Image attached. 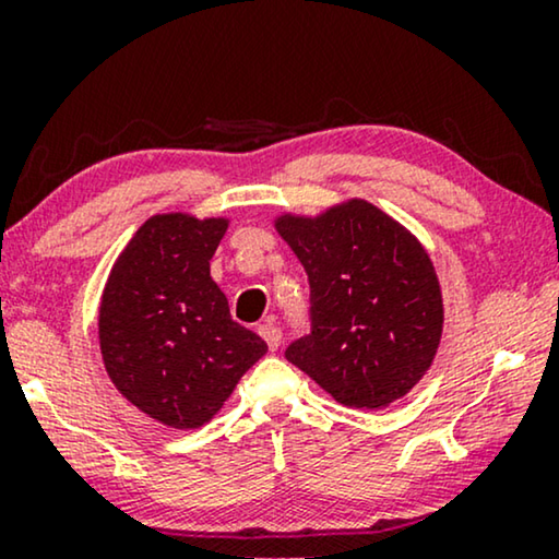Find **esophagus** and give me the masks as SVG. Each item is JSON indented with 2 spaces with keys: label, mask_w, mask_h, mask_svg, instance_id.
<instances>
[{
  "label": "esophagus",
  "mask_w": 559,
  "mask_h": 559,
  "mask_svg": "<svg viewBox=\"0 0 559 559\" xmlns=\"http://www.w3.org/2000/svg\"><path fill=\"white\" fill-rule=\"evenodd\" d=\"M259 335L266 341V346H270V350H277L280 343H282V331L277 325L272 323V320H266V323L259 325Z\"/></svg>",
  "instance_id": "obj_1"
}]
</instances>
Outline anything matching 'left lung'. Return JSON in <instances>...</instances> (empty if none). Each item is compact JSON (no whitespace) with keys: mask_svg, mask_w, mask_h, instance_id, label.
<instances>
[{"mask_svg":"<svg viewBox=\"0 0 559 559\" xmlns=\"http://www.w3.org/2000/svg\"><path fill=\"white\" fill-rule=\"evenodd\" d=\"M274 228L310 280L312 333L287 348L335 402L384 409L430 371L445 308L423 241L364 198L316 216L282 211Z\"/></svg>","mask_w":559,"mask_h":559,"instance_id":"1","label":"left lung"}]
</instances>
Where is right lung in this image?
I'll return each instance as SVG.
<instances>
[{"instance_id":"add662e5","label":"right lung","mask_w":559,"mask_h":559,"mask_svg":"<svg viewBox=\"0 0 559 559\" xmlns=\"http://www.w3.org/2000/svg\"><path fill=\"white\" fill-rule=\"evenodd\" d=\"M226 216H150L121 249L98 302V346L111 384L173 430L211 423L266 343L231 320L211 277Z\"/></svg>"}]
</instances>
